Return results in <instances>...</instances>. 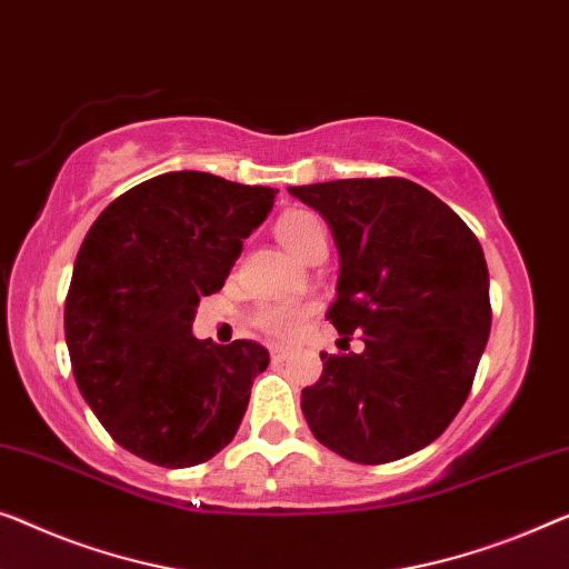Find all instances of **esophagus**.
Here are the masks:
<instances>
[{
  "label": "esophagus",
  "instance_id": "esophagus-1",
  "mask_svg": "<svg viewBox=\"0 0 569 569\" xmlns=\"http://www.w3.org/2000/svg\"><path fill=\"white\" fill-rule=\"evenodd\" d=\"M290 353H287V349H282V346H271V359L274 361H284Z\"/></svg>",
  "mask_w": 569,
  "mask_h": 569
}]
</instances>
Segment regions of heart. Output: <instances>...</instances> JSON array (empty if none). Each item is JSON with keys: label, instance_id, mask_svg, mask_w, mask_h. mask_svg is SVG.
<instances>
[{"label": "heart", "instance_id": "obj_1", "mask_svg": "<svg viewBox=\"0 0 569 569\" xmlns=\"http://www.w3.org/2000/svg\"><path fill=\"white\" fill-rule=\"evenodd\" d=\"M274 233L279 243L295 257H305L308 246L316 241L318 236H326L323 223L308 210H287L279 216ZM312 312V305H298V302H269L261 305L251 312V326L259 328L261 333L274 341H295L302 333L305 320Z\"/></svg>", "mask_w": 569, "mask_h": 569}]
</instances>
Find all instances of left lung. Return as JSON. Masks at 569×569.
Segmentation results:
<instances>
[{
  "instance_id": "1",
  "label": "left lung",
  "mask_w": 569,
  "mask_h": 569,
  "mask_svg": "<svg viewBox=\"0 0 569 569\" xmlns=\"http://www.w3.org/2000/svg\"><path fill=\"white\" fill-rule=\"evenodd\" d=\"M328 220L341 257L328 310L361 353H320L323 375L302 390L316 439L359 465L423 449L465 406L490 336L482 246L449 204L402 177L290 187Z\"/></svg>"
}]
</instances>
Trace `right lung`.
I'll return each instance as SVG.
<instances>
[{
  "instance_id": "right-lung-1",
  "label": "right lung",
  "mask_w": 569,
  "mask_h": 569,
  "mask_svg": "<svg viewBox=\"0 0 569 569\" xmlns=\"http://www.w3.org/2000/svg\"><path fill=\"white\" fill-rule=\"evenodd\" d=\"M274 189L169 171L112 200L77 253L63 328L71 369L107 433L146 462L182 469L233 441L269 351L192 336Z\"/></svg>"
}]
</instances>
